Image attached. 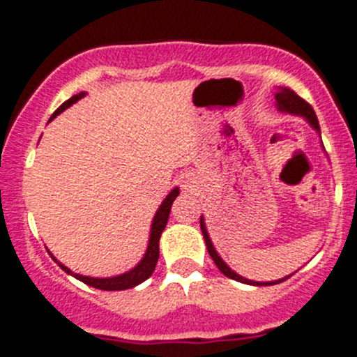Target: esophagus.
I'll return each instance as SVG.
<instances>
[{"label": "esophagus", "instance_id": "esophagus-1", "mask_svg": "<svg viewBox=\"0 0 357 357\" xmlns=\"http://www.w3.org/2000/svg\"><path fill=\"white\" fill-rule=\"evenodd\" d=\"M195 186H197L195 178H192V176H183L181 188L185 190V192H192V190H195Z\"/></svg>", "mask_w": 357, "mask_h": 357}]
</instances>
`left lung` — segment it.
Listing matches in <instances>:
<instances>
[{"label": "left lung", "mask_w": 357, "mask_h": 357, "mask_svg": "<svg viewBox=\"0 0 357 357\" xmlns=\"http://www.w3.org/2000/svg\"><path fill=\"white\" fill-rule=\"evenodd\" d=\"M276 103H278V109H280V110H283V112H290V114H295V115H302V117L307 119L309 124H311L312 128H314L316 131L319 132L318 117H316L314 110H312V107L309 105V103L305 102L304 98H301V96H298L297 93L291 91V89H287V88L280 89V91L276 93ZM200 228H202V235H204V240H205V245H207V250H208V254H211L212 261L215 262V266H218V268H219V271H221L222 275L228 276V278L236 280V282L247 283V285H257V287H264V285H276V283H282V282H285L287 278H290V276H287V278H283V280H276V282H268V283L250 282V280L242 278V276L236 275L235 271H231V269H229L228 266L225 264V261H222V259L219 257L218 252L214 250V247H212L211 238H208V235H207V229H205L204 219H202V218H200Z\"/></svg>", "instance_id": "obj_1"}]
</instances>
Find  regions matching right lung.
Here are the masks:
<instances>
[{
  "label": "right lung",
  "mask_w": 357,
  "mask_h": 357,
  "mask_svg": "<svg viewBox=\"0 0 357 357\" xmlns=\"http://www.w3.org/2000/svg\"><path fill=\"white\" fill-rule=\"evenodd\" d=\"M82 96H84V93H79V95H74L72 98H68L67 102H63L62 105L55 110V114L52 115V119L55 117V115H59L60 112L66 110L67 107H70L72 103L77 102L79 98H82ZM178 195H179V190L174 188L171 193H169L167 199L162 202L155 218H153L152 233H150V242H149V248H146L145 257H143L142 262H139L135 269H131L129 273H124V275L121 276H114V278H89V276L75 275V273H72L70 269L66 268L63 264H60V262L59 266L63 269V271L68 273V275L74 276V278L81 280V282L86 283V285L95 287V289H100V290H128V289H132V287L139 285V283H143L145 280H149L150 276H152L153 269H155L157 261H158V240H160L162 231H164L165 225H167L172 202H174V199Z\"/></svg>",
  "instance_id": "add662e5"
}]
</instances>
